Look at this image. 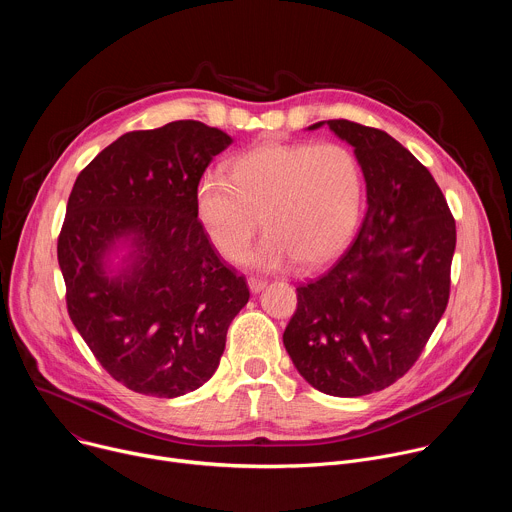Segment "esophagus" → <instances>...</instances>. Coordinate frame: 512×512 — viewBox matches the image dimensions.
<instances>
[{
	"instance_id": "esophagus-1",
	"label": "esophagus",
	"mask_w": 512,
	"mask_h": 512,
	"mask_svg": "<svg viewBox=\"0 0 512 512\" xmlns=\"http://www.w3.org/2000/svg\"><path fill=\"white\" fill-rule=\"evenodd\" d=\"M249 289L253 291V294H259V291L267 285V281L265 279H259V277H249Z\"/></svg>"
}]
</instances>
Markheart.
I'll return each mask as SVG.
<instances>
[{
    "label": "heart",
    "mask_w": 512,
    "mask_h": 512,
    "mask_svg": "<svg viewBox=\"0 0 512 512\" xmlns=\"http://www.w3.org/2000/svg\"><path fill=\"white\" fill-rule=\"evenodd\" d=\"M362 204V170L342 143L265 141L229 162V178L204 174L194 190L198 223L227 259L263 223V239L241 255L263 271L332 261L352 239Z\"/></svg>",
    "instance_id": "heart-1"
}]
</instances>
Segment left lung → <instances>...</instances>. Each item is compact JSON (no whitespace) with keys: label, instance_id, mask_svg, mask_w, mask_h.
I'll use <instances>...</instances> for the list:
<instances>
[{"label":"left lung","instance_id":"left-lung-1","mask_svg":"<svg viewBox=\"0 0 512 512\" xmlns=\"http://www.w3.org/2000/svg\"><path fill=\"white\" fill-rule=\"evenodd\" d=\"M328 127L352 145L367 184V214L348 251L300 285L283 346L318 391L360 397L401 379L450 298L456 223L419 160L389 133L346 119Z\"/></svg>","mask_w":512,"mask_h":512}]
</instances>
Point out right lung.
Returning <instances> with one entry per match:
<instances>
[{"label": "right lung", "instance_id": "add662e5", "mask_svg": "<svg viewBox=\"0 0 512 512\" xmlns=\"http://www.w3.org/2000/svg\"><path fill=\"white\" fill-rule=\"evenodd\" d=\"M233 137L172 121L115 139L72 186L58 237L68 316L127 389L180 397L218 369L249 302L243 275L206 239L194 190Z\"/></svg>", "mask_w": 512, "mask_h": 512}]
</instances>
